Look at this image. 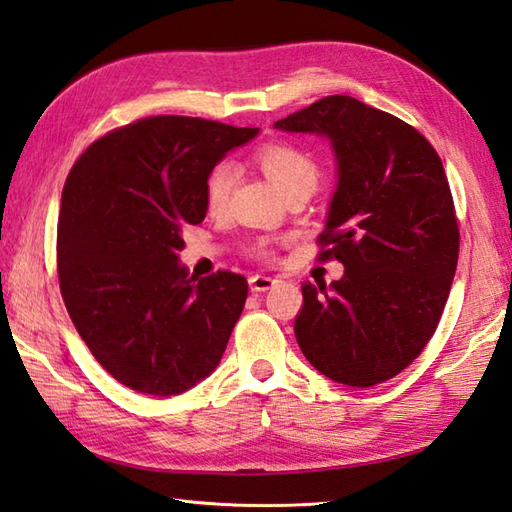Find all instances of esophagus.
<instances>
[{
  "label": "esophagus",
  "mask_w": 512,
  "mask_h": 512,
  "mask_svg": "<svg viewBox=\"0 0 512 512\" xmlns=\"http://www.w3.org/2000/svg\"><path fill=\"white\" fill-rule=\"evenodd\" d=\"M275 282H277L275 277H268V275H253V277H250V280H248L250 291H253V293H264V291H268V288H271Z\"/></svg>",
  "instance_id": "obj_1"
}]
</instances>
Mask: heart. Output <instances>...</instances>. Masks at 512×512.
Returning a JSON list of instances; mask_svg holds the SVG:
<instances>
[{"label": "heart", "mask_w": 512, "mask_h": 512, "mask_svg": "<svg viewBox=\"0 0 512 512\" xmlns=\"http://www.w3.org/2000/svg\"><path fill=\"white\" fill-rule=\"evenodd\" d=\"M255 161L262 167V172L271 179L277 190L288 194L297 188L315 190L320 179L318 163L313 161L311 154H306L302 147L291 143L271 141L259 145L255 150ZM232 185H235V170L228 161L217 163L206 176V201L210 208H221L228 201ZM255 253L259 257L268 255V248L264 244L255 246Z\"/></svg>", "instance_id": "obj_1"}]
</instances>
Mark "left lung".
I'll return each instance as SVG.
<instances>
[{
    "label": "left lung",
    "mask_w": 512,
    "mask_h": 512,
    "mask_svg": "<svg viewBox=\"0 0 512 512\" xmlns=\"http://www.w3.org/2000/svg\"><path fill=\"white\" fill-rule=\"evenodd\" d=\"M273 127L329 136L338 159L318 259H338L345 275L331 288L302 284L297 345L336 383H385L434 336L457 271L443 163L418 129L351 96H327Z\"/></svg>",
    "instance_id": "1"
}]
</instances>
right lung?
Listing matches in <instances>:
<instances>
[{
    "instance_id": "1",
    "label": "right lung",
    "mask_w": 512,
    "mask_h": 512,
    "mask_svg": "<svg viewBox=\"0 0 512 512\" xmlns=\"http://www.w3.org/2000/svg\"><path fill=\"white\" fill-rule=\"evenodd\" d=\"M257 127L147 116L73 163L58 219V277L71 322L118 383L174 396L210 376L248 297L244 275L190 277L181 228L206 219V176Z\"/></svg>"
}]
</instances>
